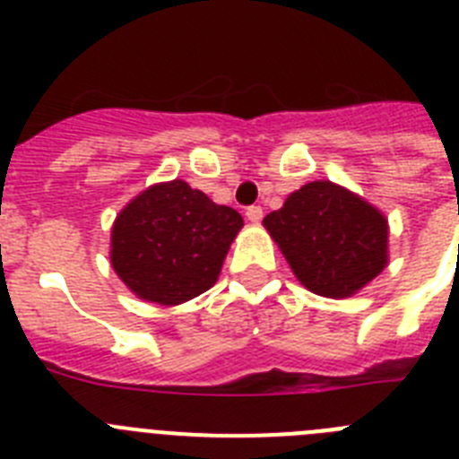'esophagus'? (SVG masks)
<instances>
[{"instance_id":"1","label":"esophagus","mask_w":459,"mask_h":459,"mask_svg":"<svg viewBox=\"0 0 459 459\" xmlns=\"http://www.w3.org/2000/svg\"><path fill=\"white\" fill-rule=\"evenodd\" d=\"M246 216H248L250 222L257 225V222L264 218V209H262V206H248V209H246Z\"/></svg>"}]
</instances>
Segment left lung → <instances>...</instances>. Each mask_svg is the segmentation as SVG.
Wrapping results in <instances>:
<instances>
[{"mask_svg":"<svg viewBox=\"0 0 459 459\" xmlns=\"http://www.w3.org/2000/svg\"><path fill=\"white\" fill-rule=\"evenodd\" d=\"M264 227L301 285L328 299H347L388 262V221L363 197L331 181L294 190Z\"/></svg>","mask_w":459,"mask_h":459,"instance_id":"left-lung-1","label":"left lung"}]
</instances>
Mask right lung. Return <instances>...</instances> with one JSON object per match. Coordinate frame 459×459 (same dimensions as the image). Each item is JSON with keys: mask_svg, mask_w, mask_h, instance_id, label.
<instances>
[{"mask_svg": "<svg viewBox=\"0 0 459 459\" xmlns=\"http://www.w3.org/2000/svg\"><path fill=\"white\" fill-rule=\"evenodd\" d=\"M243 227L232 206L174 179L142 190L112 227V269L144 301L179 306L216 285Z\"/></svg>", "mask_w": 459, "mask_h": 459, "instance_id": "right-lung-1", "label": "right lung"}]
</instances>
